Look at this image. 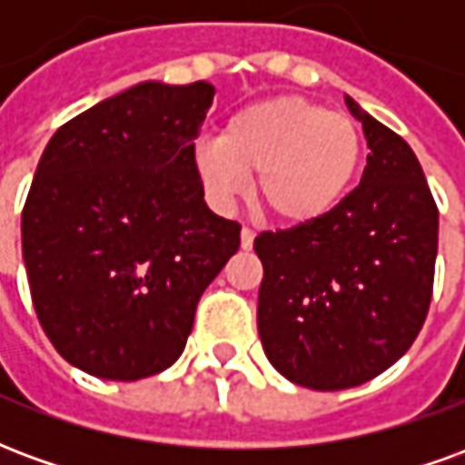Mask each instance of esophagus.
Wrapping results in <instances>:
<instances>
[{"label":"esophagus","instance_id":"1","mask_svg":"<svg viewBox=\"0 0 465 465\" xmlns=\"http://www.w3.org/2000/svg\"><path fill=\"white\" fill-rule=\"evenodd\" d=\"M253 239H256V233H253V229H249V226H243V229H242V249H252Z\"/></svg>","mask_w":465,"mask_h":465}]
</instances>
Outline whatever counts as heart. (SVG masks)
I'll return each instance as SVG.
<instances>
[{"instance_id":"obj_1","label":"heart","mask_w":465,"mask_h":465,"mask_svg":"<svg viewBox=\"0 0 465 465\" xmlns=\"http://www.w3.org/2000/svg\"><path fill=\"white\" fill-rule=\"evenodd\" d=\"M363 156L356 122L302 96H273L233 112L219 142L193 153L206 192L232 202L253 176V196L266 216L309 223L341 202Z\"/></svg>"}]
</instances>
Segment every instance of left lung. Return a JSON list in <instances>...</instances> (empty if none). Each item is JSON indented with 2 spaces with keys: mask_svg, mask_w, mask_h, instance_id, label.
Instances as JSON below:
<instances>
[{
  "mask_svg": "<svg viewBox=\"0 0 465 465\" xmlns=\"http://www.w3.org/2000/svg\"><path fill=\"white\" fill-rule=\"evenodd\" d=\"M371 153L361 183L322 219L262 232L259 336L299 386L341 391L376 379L429 316L439 206L416 153L346 96Z\"/></svg>",
  "mask_w": 465,
  "mask_h": 465,
  "instance_id": "left-lung-1",
  "label": "left lung"
}]
</instances>
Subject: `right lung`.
I'll use <instances>...</instances> for the list:
<instances>
[{
	"mask_svg": "<svg viewBox=\"0 0 465 465\" xmlns=\"http://www.w3.org/2000/svg\"><path fill=\"white\" fill-rule=\"evenodd\" d=\"M213 86L143 82L46 143L22 212L36 319L72 366L109 381L169 369L196 303L239 252L193 163Z\"/></svg>",
	"mask_w": 465,
	"mask_h": 465,
	"instance_id": "add662e5",
	"label": "right lung"
}]
</instances>
